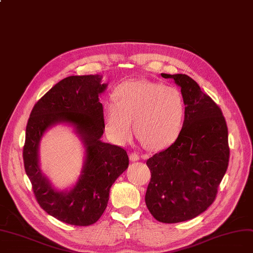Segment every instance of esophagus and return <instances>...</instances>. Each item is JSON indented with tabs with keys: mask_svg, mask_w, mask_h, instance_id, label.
Wrapping results in <instances>:
<instances>
[{
	"mask_svg": "<svg viewBox=\"0 0 253 253\" xmlns=\"http://www.w3.org/2000/svg\"><path fill=\"white\" fill-rule=\"evenodd\" d=\"M139 159H140V157H139V155L137 153H130L129 154V160L130 161H138Z\"/></svg>",
	"mask_w": 253,
	"mask_h": 253,
	"instance_id": "34e87169",
	"label": "esophagus"
}]
</instances>
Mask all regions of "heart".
<instances>
[{"label": "heart", "mask_w": 253, "mask_h": 253, "mask_svg": "<svg viewBox=\"0 0 253 253\" xmlns=\"http://www.w3.org/2000/svg\"><path fill=\"white\" fill-rule=\"evenodd\" d=\"M185 115V102L175 86L149 81L120 84L114 100L103 106L104 126L115 142L124 144L135 132L152 150H163L176 141Z\"/></svg>", "instance_id": "heart-1"}]
</instances>
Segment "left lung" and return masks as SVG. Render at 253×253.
<instances>
[{
	"label": "left lung",
	"instance_id": "1",
	"mask_svg": "<svg viewBox=\"0 0 253 253\" xmlns=\"http://www.w3.org/2000/svg\"><path fill=\"white\" fill-rule=\"evenodd\" d=\"M185 102L181 132L146 161L152 177L145 204L157 221L179 223L204 212L215 199L229 161L228 128L221 109L185 74H165Z\"/></svg>",
	"mask_w": 253,
	"mask_h": 253
}]
</instances>
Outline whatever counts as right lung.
Masks as SVG:
<instances>
[{
  "label": "right lung",
  "mask_w": 253,
  "mask_h": 253,
  "mask_svg": "<svg viewBox=\"0 0 253 253\" xmlns=\"http://www.w3.org/2000/svg\"><path fill=\"white\" fill-rule=\"evenodd\" d=\"M102 76H69L51 88L33 107L26 126L24 167L40 206L64 223L89 226L97 222L109 201L113 183L128 167L126 152L101 141L104 130L99 95L108 84ZM57 124L74 127L85 147V161L76 184L59 191L39 167V143L46 130Z\"/></svg>",
  "instance_id": "obj_1"
}]
</instances>
